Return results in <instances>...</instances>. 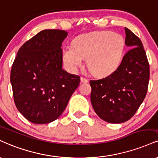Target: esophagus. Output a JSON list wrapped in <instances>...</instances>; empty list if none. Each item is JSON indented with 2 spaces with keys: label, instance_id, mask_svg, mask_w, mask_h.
<instances>
[{
  "label": "esophagus",
  "instance_id": "34e87169",
  "mask_svg": "<svg viewBox=\"0 0 158 158\" xmlns=\"http://www.w3.org/2000/svg\"><path fill=\"white\" fill-rule=\"evenodd\" d=\"M81 80V82H84V83H86V82H88V79H87V78H85V77H81L80 79Z\"/></svg>",
  "mask_w": 158,
  "mask_h": 158
}]
</instances>
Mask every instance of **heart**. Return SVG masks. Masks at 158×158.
I'll return each mask as SVG.
<instances>
[{
  "mask_svg": "<svg viewBox=\"0 0 158 158\" xmlns=\"http://www.w3.org/2000/svg\"><path fill=\"white\" fill-rule=\"evenodd\" d=\"M125 50V41L118 34L96 31L78 37L73 45L62 51L64 62L72 71H77L87 59L88 69L97 77H107L120 65Z\"/></svg>",
  "mask_w": 158,
  "mask_h": 158,
  "instance_id": "heart-1",
  "label": "heart"
}]
</instances>
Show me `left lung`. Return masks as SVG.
Listing matches in <instances>:
<instances>
[{"label":"left lung","mask_w":158,"mask_h":158,"mask_svg":"<svg viewBox=\"0 0 158 158\" xmlns=\"http://www.w3.org/2000/svg\"><path fill=\"white\" fill-rule=\"evenodd\" d=\"M125 45L130 48L114 73L90 80V101L96 113L107 122L130 120L146 97L149 81V64L141 41L125 28Z\"/></svg>","instance_id":"8db88e82"}]
</instances>
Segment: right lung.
Returning <instances> with one entry per match:
<instances>
[{
  "instance_id": "obj_1",
  "label": "right lung",
  "mask_w": 158,
  "mask_h": 158,
  "mask_svg": "<svg viewBox=\"0 0 158 158\" xmlns=\"http://www.w3.org/2000/svg\"><path fill=\"white\" fill-rule=\"evenodd\" d=\"M68 32L41 31L18 50L11 70L13 97L20 113L33 123L52 122L60 116L80 77L62 69V41Z\"/></svg>"
}]
</instances>
